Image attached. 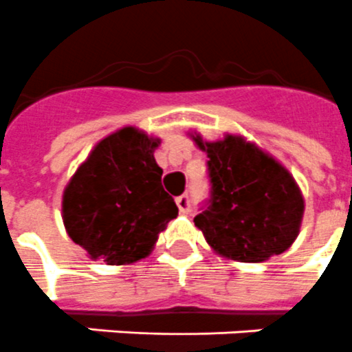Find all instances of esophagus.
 Listing matches in <instances>:
<instances>
[{
	"label": "esophagus",
	"mask_w": 352,
	"mask_h": 352,
	"mask_svg": "<svg viewBox=\"0 0 352 352\" xmlns=\"http://www.w3.org/2000/svg\"><path fill=\"white\" fill-rule=\"evenodd\" d=\"M177 208H179V211L182 212V214H188V212H191V200L188 195H181V197H177Z\"/></svg>",
	"instance_id": "1"
}]
</instances>
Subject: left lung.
<instances>
[{"label": "left lung", "instance_id": "left-lung-1", "mask_svg": "<svg viewBox=\"0 0 352 352\" xmlns=\"http://www.w3.org/2000/svg\"><path fill=\"white\" fill-rule=\"evenodd\" d=\"M191 138L209 157L211 197L195 226L211 249L241 263L265 261L290 249L304 214L302 193L290 171L241 135Z\"/></svg>", "mask_w": 352, "mask_h": 352}]
</instances>
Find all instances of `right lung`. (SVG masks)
<instances>
[{
	"label": "right lung",
	"mask_w": 352,
	"mask_h": 352,
	"mask_svg": "<svg viewBox=\"0 0 352 352\" xmlns=\"http://www.w3.org/2000/svg\"><path fill=\"white\" fill-rule=\"evenodd\" d=\"M159 140L125 126L100 141L62 197L69 238L91 259L129 265L146 258L179 209L162 190Z\"/></svg>",
	"instance_id": "right-lung-1"
}]
</instances>
